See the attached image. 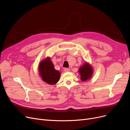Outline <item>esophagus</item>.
Listing matches in <instances>:
<instances>
[{"label": "esophagus", "instance_id": "34e87169", "mask_svg": "<svg viewBox=\"0 0 130 130\" xmlns=\"http://www.w3.org/2000/svg\"><path fill=\"white\" fill-rule=\"evenodd\" d=\"M64 71V72H69L70 71V70L69 69H67V68H65Z\"/></svg>", "mask_w": 130, "mask_h": 130}]
</instances>
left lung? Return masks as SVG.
Masks as SVG:
<instances>
[{
    "label": "left lung",
    "mask_w": 130,
    "mask_h": 130,
    "mask_svg": "<svg viewBox=\"0 0 130 130\" xmlns=\"http://www.w3.org/2000/svg\"><path fill=\"white\" fill-rule=\"evenodd\" d=\"M78 72L80 75V79L85 82L91 78L93 73V70L92 66L86 62L79 68Z\"/></svg>",
    "instance_id": "obj_1"
}]
</instances>
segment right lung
<instances>
[{"mask_svg":"<svg viewBox=\"0 0 130 130\" xmlns=\"http://www.w3.org/2000/svg\"><path fill=\"white\" fill-rule=\"evenodd\" d=\"M38 70L43 80L47 84L54 85L58 82L60 73L55 69L50 57H47L40 61L38 66Z\"/></svg>","mask_w":130,"mask_h":130,"instance_id":"right-lung-1","label":"right lung"}]
</instances>
